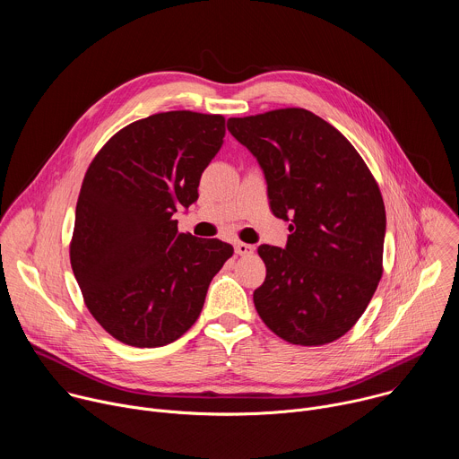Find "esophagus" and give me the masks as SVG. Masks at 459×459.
Returning <instances> with one entry per match:
<instances>
[{
    "instance_id": "obj_1",
    "label": "esophagus",
    "mask_w": 459,
    "mask_h": 459,
    "mask_svg": "<svg viewBox=\"0 0 459 459\" xmlns=\"http://www.w3.org/2000/svg\"><path fill=\"white\" fill-rule=\"evenodd\" d=\"M234 250H236L238 255H247V254L254 252V245H248V243H243V241H236L234 243Z\"/></svg>"
}]
</instances>
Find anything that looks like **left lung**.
I'll return each mask as SVG.
<instances>
[{
	"label": "left lung",
	"instance_id": "left-lung-1",
	"mask_svg": "<svg viewBox=\"0 0 459 459\" xmlns=\"http://www.w3.org/2000/svg\"><path fill=\"white\" fill-rule=\"evenodd\" d=\"M229 133L267 179L271 209L290 221L285 248L261 245L267 278L254 305L281 340L316 347L349 333L383 274L385 205L351 142L305 108L230 117Z\"/></svg>",
	"mask_w": 459,
	"mask_h": 459
}]
</instances>
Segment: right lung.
Instances as JSON below:
<instances>
[{
    "instance_id": "obj_1",
    "label": "right lung",
    "mask_w": 459,
    "mask_h": 459,
    "mask_svg": "<svg viewBox=\"0 0 459 459\" xmlns=\"http://www.w3.org/2000/svg\"><path fill=\"white\" fill-rule=\"evenodd\" d=\"M225 117L172 110L121 128L92 160L76 205L71 265L91 314L117 342L163 347L198 319L234 248L178 232L198 200Z\"/></svg>"
}]
</instances>
